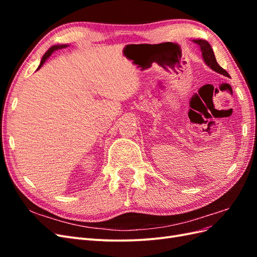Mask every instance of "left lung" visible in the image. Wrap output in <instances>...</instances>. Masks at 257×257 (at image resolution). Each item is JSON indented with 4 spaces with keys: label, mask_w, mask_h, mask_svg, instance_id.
Returning <instances> with one entry per match:
<instances>
[{
    "label": "left lung",
    "mask_w": 257,
    "mask_h": 257,
    "mask_svg": "<svg viewBox=\"0 0 257 257\" xmlns=\"http://www.w3.org/2000/svg\"><path fill=\"white\" fill-rule=\"evenodd\" d=\"M192 42L195 43L199 47V50L201 52V58H203L205 64L207 66H209L210 68L212 69V71H214L216 73H219V74L224 75L226 77H229L228 73L225 71L224 68H222L219 64H217L215 56H214V52L212 50V47L210 46V44L207 41H205V40H193Z\"/></svg>",
    "instance_id": "left-lung-1"
}]
</instances>
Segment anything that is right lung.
<instances>
[{"label": "right lung", "mask_w": 257, "mask_h": 257, "mask_svg": "<svg viewBox=\"0 0 257 257\" xmlns=\"http://www.w3.org/2000/svg\"><path fill=\"white\" fill-rule=\"evenodd\" d=\"M68 46H69V45H67V44H60V45L51 46V47L47 50V52H46V53L44 54V56H43V58H42V60H41V63H40V65H38L36 71H38V69H40V68L45 64V62L48 60V58L51 56V54H52L54 51H57V50H59V49L66 48V47H68Z\"/></svg>", "instance_id": "right-lung-1"}]
</instances>
